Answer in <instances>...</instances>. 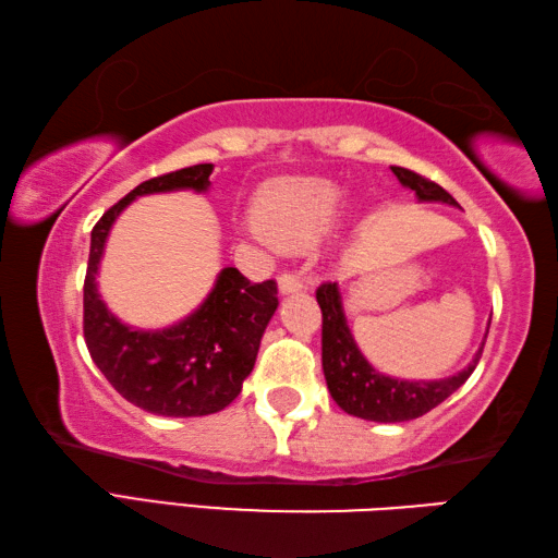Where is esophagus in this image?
<instances>
[{
	"mask_svg": "<svg viewBox=\"0 0 558 558\" xmlns=\"http://www.w3.org/2000/svg\"><path fill=\"white\" fill-rule=\"evenodd\" d=\"M301 287H304V281H301L299 274H294V271L279 274V291H281V294H294V291H299Z\"/></svg>",
	"mask_w": 558,
	"mask_h": 558,
	"instance_id": "esophagus-1",
	"label": "esophagus"
}]
</instances>
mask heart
<instances>
[{"label": "heart", "instance_id": "1", "mask_svg": "<svg viewBox=\"0 0 558 558\" xmlns=\"http://www.w3.org/2000/svg\"><path fill=\"white\" fill-rule=\"evenodd\" d=\"M343 215V191L320 175L271 181L257 201L259 232L274 244L301 250L326 238Z\"/></svg>", "mask_w": 558, "mask_h": 558}]
</instances>
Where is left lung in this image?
<instances>
[{
  "label": "left lung",
  "instance_id": "8db88e82",
  "mask_svg": "<svg viewBox=\"0 0 558 558\" xmlns=\"http://www.w3.org/2000/svg\"><path fill=\"white\" fill-rule=\"evenodd\" d=\"M395 175L404 189L414 191L422 203H448L458 205L451 193H446L441 185L424 179L402 166H392ZM320 314H324V338H320V350H324V375L328 383V392L336 399V404L343 412L353 414L367 422L397 424L418 418L432 412L444 399L451 397L458 387L465 385V379L473 375L477 360L483 355V345L475 357L463 367L461 373L444 379H432V383H416V379H399L387 377L367 363L365 355L360 353L353 333H350L348 320L343 314V301L336 281H326L316 291ZM487 338V333H485Z\"/></svg>",
  "mask_w": 558,
  "mask_h": 558
}]
</instances>
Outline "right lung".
Listing matches in <instances>:
<instances>
[{
  "label": "right lung",
  "mask_w": 558,
  "mask_h": 558,
  "mask_svg": "<svg viewBox=\"0 0 558 558\" xmlns=\"http://www.w3.org/2000/svg\"><path fill=\"white\" fill-rule=\"evenodd\" d=\"M210 173L213 163H195L140 183L97 220L90 234L83 287L85 343L107 383L149 414L205 416L228 407L242 392L264 328L279 306L277 281L252 284L234 267L218 274L208 299L191 316L161 330L122 324L100 299L95 277L117 215L140 195L208 191Z\"/></svg>",
  "instance_id": "right-lung-1"
}]
</instances>
